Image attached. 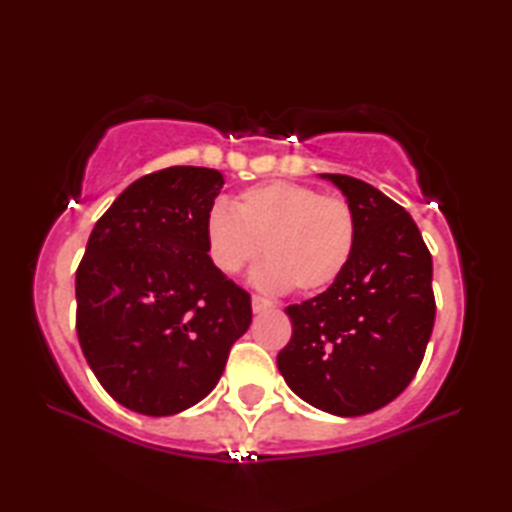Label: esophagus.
Instances as JSON below:
<instances>
[{
    "label": "esophagus",
    "mask_w": 512,
    "mask_h": 512,
    "mask_svg": "<svg viewBox=\"0 0 512 512\" xmlns=\"http://www.w3.org/2000/svg\"><path fill=\"white\" fill-rule=\"evenodd\" d=\"M266 309H273V302L266 300L264 296H253V311L255 314H262Z\"/></svg>",
    "instance_id": "esophagus-1"
}]
</instances>
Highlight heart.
I'll use <instances>...</instances> for the list:
<instances>
[{
	"label": "heart",
	"instance_id": "obj_1",
	"mask_svg": "<svg viewBox=\"0 0 512 512\" xmlns=\"http://www.w3.org/2000/svg\"><path fill=\"white\" fill-rule=\"evenodd\" d=\"M207 253L225 275H237L266 255L259 280L268 287L318 293L350 266L359 241L354 205L339 194L273 180L237 198V212L216 203L205 221Z\"/></svg>",
	"mask_w": 512,
	"mask_h": 512
}]
</instances>
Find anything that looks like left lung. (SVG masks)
Here are the masks:
<instances>
[{
    "label": "left lung",
    "mask_w": 512,
    "mask_h": 512,
    "mask_svg": "<svg viewBox=\"0 0 512 512\" xmlns=\"http://www.w3.org/2000/svg\"><path fill=\"white\" fill-rule=\"evenodd\" d=\"M323 178L354 205L357 250L332 287L284 309L293 332L277 368L307 404L354 418L393 402L418 372L436 318L433 266L402 205L352 176Z\"/></svg>",
    "instance_id": "1"
}]
</instances>
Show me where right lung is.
<instances>
[{"mask_svg":"<svg viewBox=\"0 0 512 512\" xmlns=\"http://www.w3.org/2000/svg\"><path fill=\"white\" fill-rule=\"evenodd\" d=\"M223 176L169 167L128 185L94 225L76 268V334L121 406L173 415L212 391L253 320L250 293L207 255Z\"/></svg>","mask_w":512,"mask_h":512,"instance_id":"add662e5","label":"right lung"}]
</instances>
